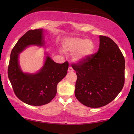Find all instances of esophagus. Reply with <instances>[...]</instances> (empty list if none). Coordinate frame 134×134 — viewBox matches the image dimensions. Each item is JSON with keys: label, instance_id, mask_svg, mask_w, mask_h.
Returning <instances> with one entry per match:
<instances>
[{"label": "esophagus", "instance_id": "34e87169", "mask_svg": "<svg viewBox=\"0 0 134 134\" xmlns=\"http://www.w3.org/2000/svg\"><path fill=\"white\" fill-rule=\"evenodd\" d=\"M74 71L73 69L71 67H69V69H68V71L69 72H72Z\"/></svg>", "mask_w": 134, "mask_h": 134}]
</instances>
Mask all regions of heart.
I'll list each match as a JSON object with an SVG mask.
<instances>
[{
	"mask_svg": "<svg viewBox=\"0 0 134 134\" xmlns=\"http://www.w3.org/2000/svg\"><path fill=\"white\" fill-rule=\"evenodd\" d=\"M95 44L90 39L69 37L65 39L63 48L66 52L74 53L73 60L81 62L89 58L95 50Z\"/></svg>",
	"mask_w": 134,
	"mask_h": 134,
	"instance_id": "heart-1",
	"label": "heart"
}]
</instances>
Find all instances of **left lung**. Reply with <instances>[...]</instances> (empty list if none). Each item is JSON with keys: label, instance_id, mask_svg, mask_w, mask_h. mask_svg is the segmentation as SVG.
Masks as SVG:
<instances>
[{"label": "left lung", "instance_id": "obj_1", "mask_svg": "<svg viewBox=\"0 0 134 134\" xmlns=\"http://www.w3.org/2000/svg\"><path fill=\"white\" fill-rule=\"evenodd\" d=\"M72 67L77 75L75 97L86 107L105 106L124 86V58L118 45L108 37L99 36L98 52Z\"/></svg>", "mask_w": 134, "mask_h": 134}]
</instances>
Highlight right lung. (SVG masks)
Returning <instances> with one entry per match:
<instances>
[{"label": "right lung", "instance_id": "1", "mask_svg": "<svg viewBox=\"0 0 134 134\" xmlns=\"http://www.w3.org/2000/svg\"><path fill=\"white\" fill-rule=\"evenodd\" d=\"M44 30H30L19 39L11 51L8 76L14 93L28 105L40 106L49 103L57 93V85L67 75L69 63H57L47 55L44 65L35 74L24 72L18 62L19 53L30 45L43 47Z\"/></svg>", "mask_w": 134, "mask_h": 134}]
</instances>
